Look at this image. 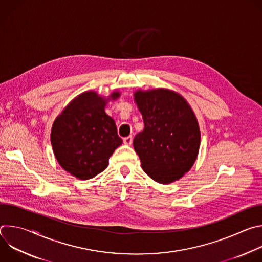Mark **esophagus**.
<instances>
[{
    "label": "esophagus",
    "mask_w": 262,
    "mask_h": 262,
    "mask_svg": "<svg viewBox=\"0 0 262 262\" xmlns=\"http://www.w3.org/2000/svg\"><path fill=\"white\" fill-rule=\"evenodd\" d=\"M123 143H124L125 145H132V143H133V137H132V136H128V137L124 138V139H123Z\"/></svg>",
    "instance_id": "1"
}]
</instances>
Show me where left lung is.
<instances>
[{
    "label": "left lung",
    "instance_id": "obj_1",
    "mask_svg": "<svg viewBox=\"0 0 262 262\" xmlns=\"http://www.w3.org/2000/svg\"><path fill=\"white\" fill-rule=\"evenodd\" d=\"M134 97L144 120L143 132L134 139L143 170L163 184L178 180L199 152L201 135L192 107L169 89L138 90Z\"/></svg>",
    "mask_w": 262,
    "mask_h": 262
}]
</instances>
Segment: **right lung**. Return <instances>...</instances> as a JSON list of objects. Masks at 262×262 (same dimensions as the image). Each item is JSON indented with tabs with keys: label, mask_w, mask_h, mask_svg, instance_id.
I'll list each match as a JSON object with an SVG mask.
<instances>
[{
	"label": "right lung",
	"mask_w": 262,
	"mask_h": 262,
	"mask_svg": "<svg viewBox=\"0 0 262 262\" xmlns=\"http://www.w3.org/2000/svg\"><path fill=\"white\" fill-rule=\"evenodd\" d=\"M107 98L87 91L73 98L56 118L51 133L54 155L60 166L72 176L90 179L102 172L108 159L122 144L114 119L105 112Z\"/></svg>",
	"instance_id": "1"
}]
</instances>
